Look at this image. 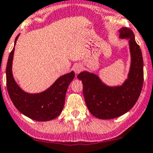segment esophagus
<instances>
[{"label":"esophagus","instance_id":"34e87169","mask_svg":"<svg viewBox=\"0 0 153 153\" xmlns=\"http://www.w3.org/2000/svg\"><path fill=\"white\" fill-rule=\"evenodd\" d=\"M73 69H74V71L75 72V74H78V73L82 71L83 68H82V65L80 64H76V65H75Z\"/></svg>","mask_w":153,"mask_h":153}]
</instances>
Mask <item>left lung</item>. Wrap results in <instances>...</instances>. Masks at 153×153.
<instances>
[{
	"label": "left lung",
	"mask_w": 153,
	"mask_h": 153,
	"mask_svg": "<svg viewBox=\"0 0 153 153\" xmlns=\"http://www.w3.org/2000/svg\"><path fill=\"white\" fill-rule=\"evenodd\" d=\"M119 38L128 39L131 66L128 78L120 86L106 85L98 75L82 71L78 78L83 84V94L89 111L96 118L111 119L124 115L136 103L143 85V59L142 51L131 29L122 27Z\"/></svg>",
	"instance_id": "obj_1"
}]
</instances>
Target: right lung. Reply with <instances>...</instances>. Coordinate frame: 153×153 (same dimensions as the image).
Returning <instances> with one entry per match:
<instances>
[{
	"instance_id": "add662e5",
	"label": "right lung",
	"mask_w": 153,
	"mask_h": 153,
	"mask_svg": "<svg viewBox=\"0 0 153 153\" xmlns=\"http://www.w3.org/2000/svg\"><path fill=\"white\" fill-rule=\"evenodd\" d=\"M19 35L15 38L14 45ZM14 48L9 54L6 68L7 88L16 108L27 117L39 122L54 119L63 109L66 91L75 73L71 71L59 77L51 87L38 94L24 91L16 83L12 75V61Z\"/></svg>"
}]
</instances>
